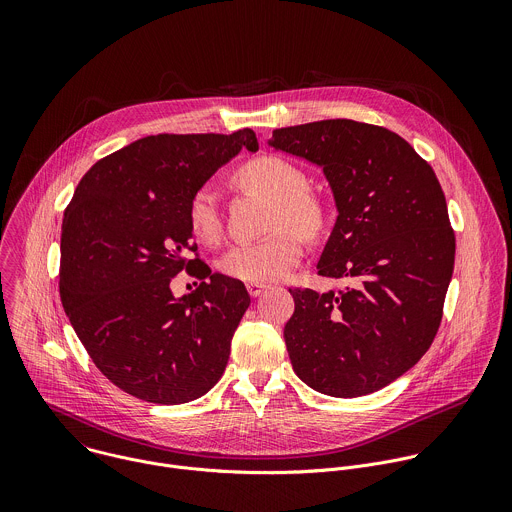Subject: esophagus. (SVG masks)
Wrapping results in <instances>:
<instances>
[{"mask_svg":"<svg viewBox=\"0 0 512 512\" xmlns=\"http://www.w3.org/2000/svg\"><path fill=\"white\" fill-rule=\"evenodd\" d=\"M267 289H269V285H263V283H247V291L251 298H259L261 294H265Z\"/></svg>","mask_w":512,"mask_h":512,"instance_id":"1","label":"esophagus"}]
</instances>
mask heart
<instances>
[{
  "instance_id": "1",
  "label": "heart",
  "mask_w": 512,
  "mask_h": 512,
  "mask_svg": "<svg viewBox=\"0 0 512 512\" xmlns=\"http://www.w3.org/2000/svg\"><path fill=\"white\" fill-rule=\"evenodd\" d=\"M241 180L273 198L269 237L233 245L218 261L227 277L251 283L283 279L304 255V239L318 237L326 227V208L308 188L306 174L285 158L261 156L241 168ZM188 227L202 243H214L223 231L221 196L212 184L200 186L188 202Z\"/></svg>"
}]
</instances>
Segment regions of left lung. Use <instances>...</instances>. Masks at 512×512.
<instances>
[{
	"label": "left lung",
	"instance_id": "8db88e82",
	"mask_svg": "<svg viewBox=\"0 0 512 512\" xmlns=\"http://www.w3.org/2000/svg\"><path fill=\"white\" fill-rule=\"evenodd\" d=\"M267 145L322 168L338 216L318 273L352 281L340 294L289 289V360L318 393H375L413 367L442 322L456 255L442 186L379 125L314 121L275 129Z\"/></svg>",
	"mask_w": 512,
	"mask_h": 512
}]
</instances>
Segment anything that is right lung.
<instances>
[{
    "instance_id": "right-lung-1",
    "label": "right lung",
    "mask_w": 512,
    "mask_h": 512,
    "mask_svg": "<svg viewBox=\"0 0 512 512\" xmlns=\"http://www.w3.org/2000/svg\"><path fill=\"white\" fill-rule=\"evenodd\" d=\"M243 148L259 150L251 129L141 137L99 160L64 210V312L97 369L137 399L188 403L225 373L245 285L210 269L182 298L170 283L200 263L186 259L192 194Z\"/></svg>"
}]
</instances>
